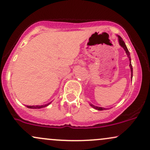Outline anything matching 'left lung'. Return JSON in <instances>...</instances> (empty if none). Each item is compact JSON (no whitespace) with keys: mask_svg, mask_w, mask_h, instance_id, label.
<instances>
[{"mask_svg":"<svg viewBox=\"0 0 150 150\" xmlns=\"http://www.w3.org/2000/svg\"><path fill=\"white\" fill-rule=\"evenodd\" d=\"M118 42H119V44L120 45V46H122V47L123 48V49L125 51V53H126V54L128 55V57L129 58V61H130V70H131V78H132V64H131V59H130V53H129V51L128 49V48H127L126 45H125V42H123V40L122 39V38L120 37V36H118ZM91 106H92L93 108H95V109L97 110H99V111H102V110H105L106 108H102V107H98V106H94V105L93 104H90Z\"/></svg>","mask_w":150,"mask_h":150,"instance_id":"1","label":"left lung"}]
</instances>
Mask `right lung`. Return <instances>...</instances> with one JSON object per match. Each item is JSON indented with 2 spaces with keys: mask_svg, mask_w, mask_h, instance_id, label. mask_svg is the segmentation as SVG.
Wrapping results in <instances>:
<instances>
[{
  "mask_svg": "<svg viewBox=\"0 0 150 150\" xmlns=\"http://www.w3.org/2000/svg\"><path fill=\"white\" fill-rule=\"evenodd\" d=\"M50 104H51V102L49 103V104H47L42 105V106H27V107L29 108H41L46 107V106H47L48 105H49Z\"/></svg>",
  "mask_w": 150,
  "mask_h": 150,
  "instance_id": "add662e5",
  "label": "right lung"
}]
</instances>
